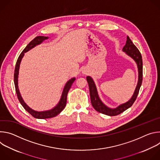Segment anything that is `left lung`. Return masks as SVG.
Wrapping results in <instances>:
<instances>
[{"instance_id": "obj_1", "label": "left lung", "mask_w": 160, "mask_h": 160, "mask_svg": "<svg viewBox=\"0 0 160 160\" xmlns=\"http://www.w3.org/2000/svg\"><path fill=\"white\" fill-rule=\"evenodd\" d=\"M123 51L125 52L126 54H127L128 56H130L131 58H132L135 61L137 62L138 67V71H139V80L138 85L136 87L135 92L132 96V98L130 99L129 101L123 104L120 106H119L118 108L115 109H110L106 106L100 100L97 89L95 85V83L93 81V80L90 77H87V80L88 84L89 87V90H90V101L91 103H92V106L98 112L104 114V115H109V116H116L118 115H120V113L123 112L125 110H127L128 108L131 107L135 101L137 99V97L138 96L139 90L141 88V86L142 85V56L139 51V49L137 48V47L133 44L132 41L130 39L129 37H127L126 44L123 48Z\"/></svg>"}]
</instances>
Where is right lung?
Masks as SVG:
<instances>
[{"instance_id": "obj_1", "label": "right lung", "mask_w": 160, "mask_h": 160, "mask_svg": "<svg viewBox=\"0 0 160 160\" xmlns=\"http://www.w3.org/2000/svg\"><path fill=\"white\" fill-rule=\"evenodd\" d=\"M48 37H43V36H38L35 37L33 40H32L28 45L24 49V50L21 52V53L20 54V55L19 56L18 60L16 61V66H15V70H14V85H15V88H16V94L18 98V100L19 101L20 103L21 104V105L30 114L33 116L34 118H38V119H45V118H52L56 116H57L58 114H59L65 108L66 104V101H67V96H68V91L70 89L72 83L74 82L75 78H72L71 80H70L68 81L64 88L63 92L61 96V99L59 102V104L52 109L50 110V111H42V112H38V111H33V109H32L31 108H30L24 102V101L22 100L19 91L18 89V72H19V64L21 61L22 58L23 57L25 52L28 51L29 50H30L31 49H32L33 48H34L35 45L40 44V43H42V42H43L44 40L48 39Z\"/></svg>"}]
</instances>
